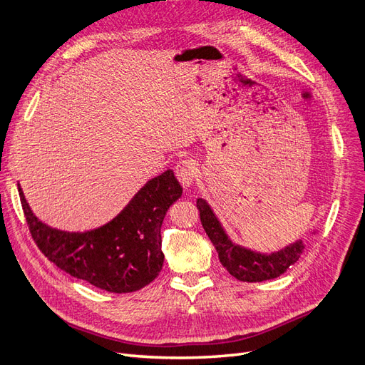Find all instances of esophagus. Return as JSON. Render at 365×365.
Instances as JSON below:
<instances>
[{
    "label": "esophagus",
    "mask_w": 365,
    "mask_h": 365,
    "mask_svg": "<svg viewBox=\"0 0 365 365\" xmlns=\"http://www.w3.org/2000/svg\"><path fill=\"white\" fill-rule=\"evenodd\" d=\"M175 173H177V178L182 184V187L192 185L197 173V166L195 163V160L192 158L181 160V162L177 165V168H175Z\"/></svg>",
    "instance_id": "34e87169"
}]
</instances>
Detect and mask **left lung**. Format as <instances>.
I'll list each match as a JSON object with an SVG mask.
<instances>
[{
  "label": "left lung",
  "instance_id": "left-lung-1",
  "mask_svg": "<svg viewBox=\"0 0 365 365\" xmlns=\"http://www.w3.org/2000/svg\"><path fill=\"white\" fill-rule=\"evenodd\" d=\"M196 207L199 210L202 226L218 252L223 267L240 282L256 283L275 279L290 265H294L304 250L302 241H297L286 247L284 250L272 255H260L242 249L227 238L222 225L218 223L217 217L205 200L197 199Z\"/></svg>",
  "mask_w": 365,
  "mask_h": 365
}]
</instances>
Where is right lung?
I'll return each mask as SVG.
<instances>
[{
    "mask_svg": "<svg viewBox=\"0 0 365 365\" xmlns=\"http://www.w3.org/2000/svg\"><path fill=\"white\" fill-rule=\"evenodd\" d=\"M181 195L173 172L166 170L145 184L108 225L70 233L41 223L19 187L25 220L38 250L71 277L113 294L135 292L158 275L165 260L160 227Z\"/></svg>",
    "mask_w": 365,
    "mask_h": 365,
    "instance_id": "obj_1",
    "label": "right lung"
}]
</instances>
